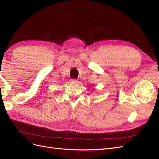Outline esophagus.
<instances>
[{
    "label": "esophagus",
    "instance_id": "esophagus-1",
    "mask_svg": "<svg viewBox=\"0 0 159 159\" xmlns=\"http://www.w3.org/2000/svg\"><path fill=\"white\" fill-rule=\"evenodd\" d=\"M70 81H71V82H72V83H77V82H78V80H77L71 79Z\"/></svg>",
    "mask_w": 159,
    "mask_h": 159
}]
</instances>
